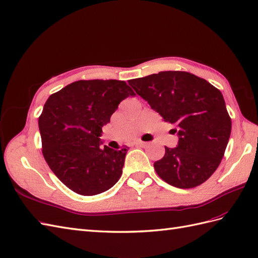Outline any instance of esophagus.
<instances>
[{"label":"esophagus","mask_w":258,"mask_h":258,"mask_svg":"<svg viewBox=\"0 0 258 258\" xmlns=\"http://www.w3.org/2000/svg\"><path fill=\"white\" fill-rule=\"evenodd\" d=\"M135 145H137V146H141V148H145V146L148 145V143H146V142H143V141H141V140H137V141L135 142Z\"/></svg>","instance_id":"34e87169"}]
</instances>
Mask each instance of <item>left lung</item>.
<instances>
[{
	"mask_svg": "<svg viewBox=\"0 0 258 258\" xmlns=\"http://www.w3.org/2000/svg\"><path fill=\"white\" fill-rule=\"evenodd\" d=\"M129 85L164 121L177 126V148L165 146L164 157L154 163L157 175L180 189L205 182L218 168L231 134L221 92L186 72H161Z\"/></svg>",
	"mask_w": 258,
	"mask_h": 258,
	"instance_id": "1",
	"label": "left lung"
}]
</instances>
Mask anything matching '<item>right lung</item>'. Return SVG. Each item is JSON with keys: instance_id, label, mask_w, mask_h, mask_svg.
Returning <instances> with one entry per match:
<instances>
[{"instance_id": "obj_1", "label": "right lung", "mask_w": 258, "mask_h": 258, "mask_svg": "<svg viewBox=\"0 0 258 258\" xmlns=\"http://www.w3.org/2000/svg\"><path fill=\"white\" fill-rule=\"evenodd\" d=\"M136 95L124 81L79 80L50 95L39 117L42 153L62 183L80 196L110 189L122 173L128 148H101L102 127L119 103Z\"/></svg>"}]
</instances>
